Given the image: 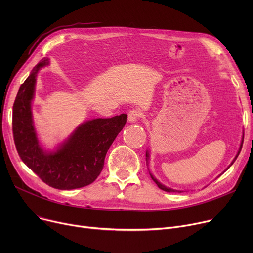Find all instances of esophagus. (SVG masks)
Listing matches in <instances>:
<instances>
[{
  "mask_svg": "<svg viewBox=\"0 0 253 253\" xmlns=\"http://www.w3.org/2000/svg\"><path fill=\"white\" fill-rule=\"evenodd\" d=\"M141 117V113L138 110H131L128 113V120L129 122H136L137 120Z\"/></svg>",
  "mask_w": 253,
  "mask_h": 253,
  "instance_id": "obj_1",
  "label": "esophagus"
}]
</instances>
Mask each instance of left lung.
<instances>
[{
    "label": "left lung",
    "mask_w": 253,
    "mask_h": 253,
    "mask_svg": "<svg viewBox=\"0 0 253 253\" xmlns=\"http://www.w3.org/2000/svg\"><path fill=\"white\" fill-rule=\"evenodd\" d=\"M242 144H243V141H242V143H241V147H240V149H239V152H238V154H237V156L235 157V159H234V160H233V162H232V164L229 166V167H231L232 165H233V163L236 161V159H237V157L239 156V154H240V152H241V149H242ZM145 157H147V159L149 158V152H147V153H145ZM151 177H152V179L156 182V184L158 185V187L159 188H160L161 190H163V191H165V192H168V193H171V192H177V193H181L180 191H175V190H172V189H170V188H167V187H165V185H163L162 183H160V182H159L152 174H151Z\"/></svg>",
    "instance_id": "8db88e82"
}]
</instances>
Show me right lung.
<instances>
[{
    "mask_svg": "<svg viewBox=\"0 0 253 253\" xmlns=\"http://www.w3.org/2000/svg\"><path fill=\"white\" fill-rule=\"evenodd\" d=\"M48 62L47 58L40 61L18 90L13 104V138L23 163L49 187L58 190L83 188L100 174L105 155L125 126L127 115L87 121L56 152H44L34 129L31 101L37 72Z\"/></svg>",
    "mask_w": 253,
    "mask_h": 253,
    "instance_id": "add662e5",
    "label": "right lung"
}]
</instances>
